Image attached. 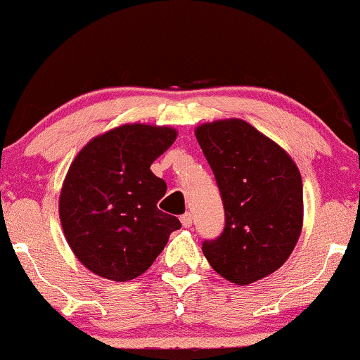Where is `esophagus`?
<instances>
[{
    "label": "esophagus",
    "mask_w": 360,
    "mask_h": 360,
    "mask_svg": "<svg viewBox=\"0 0 360 360\" xmlns=\"http://www.w3.org/2000/svg\"><path fill=\"white\" fill-rule=\"evenodd\" d=\"M180 223H181V226H184V228L192 226V214H191V212H185V214L180 218Z\"/></svg>",
    "instance_id": "esophagus-1"
}]
</instances>
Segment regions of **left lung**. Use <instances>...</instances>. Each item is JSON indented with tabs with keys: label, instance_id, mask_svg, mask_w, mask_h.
<instances>
[{
	"label": "left lung",
	"instance_id": "obj_1",
	"mask_svg": "<svg viewBox=\"0 0 360 360\" xmlns=\"http://www.w3.org/2000/svg\"><path fill=\"white\" fill-rule=\"evenodd\" d=\"M225 206V230L202 243L219 276L250 285L285 264L304 225L302 176L281 146L240 118L195 127Z\"/></svg>",
	"mask_w": 360,
	"mask_h": 360
}]
</instances>
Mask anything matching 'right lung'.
I'll return each mask as SVG.
<instances>
[{"instance_id":"1","label":"right lung","mask_w":360,"mask_h":360,"mask_svg":"<svg viewBox=\"0 0 360 360\" xmlns=\"http://www.w3.org/2000/svg\"><path fill=\"white\" fill-rule=\"evenodd\" d=\"M176 135L173 127L123 123L73 158L58 211L72 252L91 273L113 281L141 276L180 228L158 210L166 184L150 172Z\"/></svg>"}]
</instances>
